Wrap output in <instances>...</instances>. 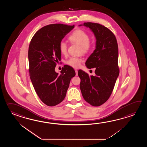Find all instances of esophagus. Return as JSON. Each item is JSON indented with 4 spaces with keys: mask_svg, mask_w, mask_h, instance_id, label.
<instances>
[{
    "mask_svg": "<svg viewBox=\"0 0 147 147\" xmlns=\"http://www.w3.org/2000/svg\"><path fill=\"white\" fill-rule=\"evenodd\" d=\"M75 72H76V75L77 76H78V70H75Z\"/></svg>",
    "mask_w": 147,
    "mask_h": 147,
    "instance_id": "34e87169",
    "label": "esophagus"
}]
</instances>
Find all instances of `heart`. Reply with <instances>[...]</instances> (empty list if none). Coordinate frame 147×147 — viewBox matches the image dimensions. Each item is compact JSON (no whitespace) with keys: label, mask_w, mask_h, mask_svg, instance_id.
Returning a JSON list of instances; mask_svg holds the SVG:
<instances>
[{"label":"heart","mask_w":147,"mask_h":147,"mask_svg":"<svg viewBox=\"0 0 147 147\" xmlns=\"http://www.w3.org/2000/svg\"><path fill=\"white\" fill-rule=\"evenodd\" d=\"M69 40L73 43L77 44L81 47L83 53H87L91 48V44L89 42V36L84 31L81 29H78L73 32L69 37ZM67 45L64 41H61L59 44V50L63 55H66L67 53ZM82 59L75 57L70 58L67 63L74 68H78L82 62Z\"/></svg>","instance_id":"heart-1"}]
</instances>
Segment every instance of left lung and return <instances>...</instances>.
Masks as SVG:
<instances>
[{
  "instance_id": "8db88e82",
  "label": "left lung",
  "mask_w": 147,
  "mask_h": 147,
  "mask_svg": "<svg viewBox=\"0 0 147 147\" xmlns=\"http://www.w3.org/2000/svg\"><path fill=\"white\" fill-rule=\"evenodd\" d=\"M81 26L89 28L96 38L95 50L85 63L89 69L95 68L96 75L89 76L79 70L80 88L88 103L99 106L109 99L119 76L118 44L114 34L102 25L84 22Z\"/></svg>"
}]
</instances>
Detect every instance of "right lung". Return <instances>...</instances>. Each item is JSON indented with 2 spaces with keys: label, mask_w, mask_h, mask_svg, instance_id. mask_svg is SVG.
I'll list each match as a JSON object with an SVG mask.
<instances>
[{
  "label": "right lung",
  "mask_w": 147,
  "mask_h": 147,
  "mask_svg": "<svg viewBox=\"0 0 147 147\" xmlns=\"http://www.w3.org/2000/svg\"><path fill=\"white\" fill-rule=\"evenodd\" d=\"M75 25L52 24L44 26L36 32L28 49L30 79L40 100L49 106H55L66 97L74 69L65 65L60 72L55 68L61 60L60 42Z\"/></svg>",
  "instance_id": "1"
}]
</instances>
